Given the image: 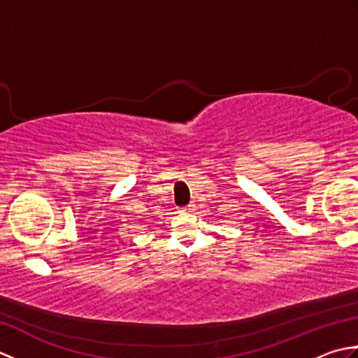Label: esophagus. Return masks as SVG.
<instances>
[{"instance_id":"obj_1","label":"esophagus","mask_w":358,"mask_h":358,"mask_svg":"<svg viewBox=\"0 0 358 358\" xmlns=\"http://www.w3.org/2000/svg\"><path fill=\"white\" fill-rule=\"evenodd\" d=\"M183 210H185V212H194V210H195V204H194V203L187 204L186 208H183Z\"/></svg>"}]
</instances>
